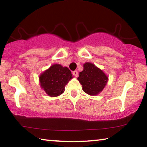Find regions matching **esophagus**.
<instances>
[{"label":"esophagus","mask_w":147,"mask_h":147,"mask_svg":"<svg viewBox=\"0 0 147 147\" xmlns=\"http://www.w3.org/2000/svg\"><path fill=\"white\" fill-rule=\"evenodd\" d=\"M73 74L75 77H77V76H78V71H74L73 72Z\"/></svg>","instance_id":"obj_1"}]
</instances>
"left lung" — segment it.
I'll return each instance as SVG.
<instances>
[{"label": "left lung", "instance_id": "8db88e82", "mask_svg": "<svg viewBox=\"0 0 147 147\" xmlns=\"http://www.w3.org/2000/svg\"><path fill=\"white\" fill-rule=\"evenodd\" d=\"M78 80L85 93L96 95L105 87L108 77L93 63H86L84 65V70L80 72Z\"/></svg>", "mask_w": 147, "mask_h": 147}]
</instances>
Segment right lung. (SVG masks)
I'll return each instance as SVG.
<instances>
[{
    "instance_id": "add662e5",
    "label": "right lung",
    "mask_w": 147,
    "mask_h": 147,
    "mask_svg": "<svg viewBox=\"0 0 147 147\" xmlns=\"http://www.w3.org/2000/svg\"><path fill=\"white\" fill-rule=\"evenodd\" d=\"M67 67L61 65H52L39 77L41 86L50 96H57L63 93L65 86L73 78Z\"/></svg>"
}]
</instances>
